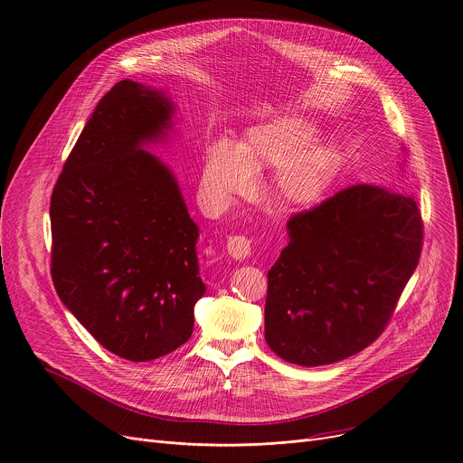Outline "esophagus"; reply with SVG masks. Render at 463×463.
<instances>
[{
    "label": "esophagus",
    "mask_w": 463,
    "mask_h": 463,
    "mask_svg": "<svg viewBox=\"0 0 463 463\" xmlns=\"http://www.w3.org/2000/svg\"><path fill=\"white\" fill-rule=\"evenodd\" d=\"M250 250V240L245 236H231L227 240V252L236 260H245Z\"/></svg>",
    "instance_id": "1"
}]
</instances>
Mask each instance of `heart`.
Returning a JSON list of instances; mask_svg holds the SVG:
<instances>
[{"label":"heart","mask_w":463,"mask_h":463,"mask_svg":"<svg viewBox=\"0 0 463 463\" xmlns=\"http://www.w3.org/2000/svg\"><path fill=\"white\" fill-rule=\"evenodd\" d=\"M315 136L313 123L283 116L250 128L241 145L227 137L214 141L202 175L205 200L214 207H227L252 189L256 171L278 167L274 187L285 203L317 202L335 176L336 154L324 143H311Z\"/></svg>","instance_id":"heart-1"}]
</instances>
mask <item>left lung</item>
Segmentation results:
<instances>
[{"instance_id": "left-lung-1", "label": "left lung", "mask_w": 463, "mask_h": 463, "mask_svg": "<svg viewBox=\"0 0 463 463\" xmlns=\"http://www.w3.org/2000/svg\"><path fill=\"white\" fill-rule=\"evenodd\" d=\"M267 272L265 340L285 362L345 360L387 327L423 245L412 194L358 184L290 216Z\"/></svg>"}]
</instances>
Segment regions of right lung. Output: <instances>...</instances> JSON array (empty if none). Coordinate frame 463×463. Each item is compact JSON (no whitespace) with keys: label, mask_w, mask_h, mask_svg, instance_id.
I'll list each match as a JSON object with an SVG mask.
<instances>
[{"label":"right lung","mask_w":463,"mask_h":463,"mask_svg":"<svg viewBox=\"0 0 463 463\" xmlns=\"http://www.w3.org/2000/svg\"><path fill=\"white\" fill-rule=\"evenodd\" d=\"M156 89L121 80L96 105L51 196V274L76 320L112 354L150 362L184 345L203 296L173 173L143 150L171 127Z\"/></svg>","instance_id":"1"}]
</instances>
